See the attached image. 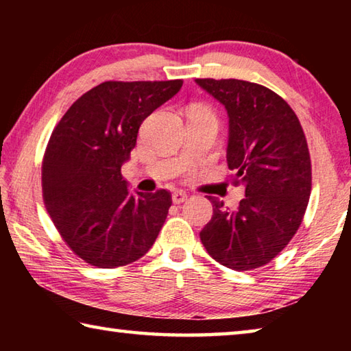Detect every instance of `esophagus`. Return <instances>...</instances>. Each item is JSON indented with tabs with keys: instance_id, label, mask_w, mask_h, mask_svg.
Returning <instances> with one entry per match:
<instances>
[{
	"instance_id": "1",
	"label": "esophagus",
	"mask_w": 351,
	"mask_h": 351,
	"mask_svg": "<svg viewBox=\"0 0 351 351\" xmlns=\"http://www.w3.org/2000/svg\"><path fill=\"white\" fill-rule=\"evenodd\" d=\"M171 199H173L175 204L184 203V201L187 199V193L181 189H176V190H173V193H171Z\"/></svg>"
}]
</instances>
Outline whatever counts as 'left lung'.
Masks as SVG:
<instances>
[{
  "label": "left lung",
  "mask_w": 351,
  "mask_h": 351,
  "mask_svg": "<svg viewBox=\"0 0 351 351\" xmlns=\"http://www.w3.org/2000/svg\"><path fill=\"white\" fill-rule=\"evenodd\" d=\"M197 83L228 110V165L235 186L246 187L237 210L207 197L213 215L201 243L226 268H260L287 247L304 219L311 193L305 133L293 108L269 88L237 79Z\"/></svg>",
  "instance_id": "left-lung-1"
}]
</instances>
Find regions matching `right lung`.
Returning a JSON list of instances; mask_svg holds the SVG:
<instances>
[{
    "instance_id": "1",
    "label": "right lung",
    "mask_w": 351,
    "mask_h": 351,
    "mask_svg": "<svg viewBox=\"0 0 351 351\" xmlns=\"http://www.w3.org/2000/svg\"><path fill=\"white\" fill-rule=\"evenodd\" d=\"M182 80H110L83 94L52 132L41 164L47 213L77 257L119 268L148 252L171 206L169 190L132 195L121 173L141 123Z\"/></svg>"
}]
</instances>
